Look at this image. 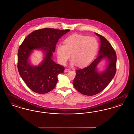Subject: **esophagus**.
Here are the masks:
<instances>
[{"label":"esophagus","instance_id":"1","mask_svg":"<svg viewBox=\"0 0 134 134\" xmlns=\"http://www.w3.org/2000/svg\"><path fill=\"white\" fill-rule=\"evenodd\" d=\"M70 70V69L69 68H66V69H65V72H67L69 71Z\"/></svg>","mask_w":134,"mask_h":134}]
</instances>
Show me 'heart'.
Returning a JSON list of instances; mask_svg holds the SVG:
<instances>
[{"instance_id": "heart-1", "label": "heart", "mask_w": 134, "mask_h": 134, "mask_svg": "<svg viewBox=\"0 0 134 134\" xmlns=\"http://www.w3.org/2000/svg\"><path fill=\"white\" fill-rule=\"evenodd\" d=\"M98 44L94 38L74 34L64 41V46H58V59L64 64L71 55L72 64L82 67L89 64L96 55Z\"/></svg>"}]
</instances>
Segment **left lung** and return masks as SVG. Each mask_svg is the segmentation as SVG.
<instances>
[{
    "instance_id": "8db88e82",
    "label": "left lung",
    "mask_w": 134,
    "mask_h": 134,
    "mask_svg": "<svg viewBox=\"0 0 134 134\" xmlns=\"http://www.w3.org/2000/svg\"><path fill=\"white\" fill-rule=\"evenodd\" d=\"M96 34L100 39L99 55L87 67L77 69L73 80L75 88L85 96H94L102 92L113 79L116 71V55L115 50L104 37L97 33ZM104 57L108 59V66L104 72L99 74L96 70V66Z\"/></svg>"
}]
</instances>
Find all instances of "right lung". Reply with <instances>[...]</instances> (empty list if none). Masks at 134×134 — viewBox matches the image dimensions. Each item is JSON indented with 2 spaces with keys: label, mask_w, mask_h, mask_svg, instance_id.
<instances>
[{
  "label": "right lung",
  "mask_w": 134,
  "mask_h": 134,
  "mask_svg": "<svg viewBox=\"0 0 134 134\" xmlns=\"http://www.w3.org/2000/svg\"><path fill=\"white\" fill-rule=\"evenodd\" d=\"M69 30H60L45 28L36 30L29 35L19 46L18 53V69L19 75L32 91L44 94L54 89L58 81V75L64 72V67L52 60L59 39ZM41 49L45 53L44 60L38 66L28 62L34 49Z\"/></svg>",
  "instance_id": "obj_1"
}]
</instances>
